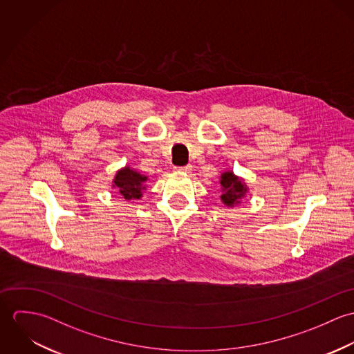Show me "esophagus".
I'll use <instances>...</instances> for the list:
<instances>
[{"mask_svg":"<svg viewBox=\"0 0 354 354\" xmlns=\"http://www.w3.org/2000/svg\"><path fill=\"white\" fill-rule=\"evenodd\" d=\"M177 171H191L192 170V166L191 165H185V166H177L174 167Z\"/></svg>","mask_w":354,"mask_h":354,"instance_id":"1","label":"esophagus"}]
</instances>
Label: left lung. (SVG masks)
Wrapping results in <instances>:
<instances>
[{
  "mask_svg": "<svg viewBox=\"0 0 354 354\" xmlns=\"http://www.w3.org/2000/svg\"><path fill=\"white\" fill-rule=\"evenodd\" d=\"M221 185L223 187V195L221 196V199L227 205H233L239 203V199H241L247 191L243 181L230 171L222 174Z\"/></svg>",
  "mask_w": 354,
  "mask_h": 354,
  "instance_id": "1",
  "label": "left lung"
}]
</instances>
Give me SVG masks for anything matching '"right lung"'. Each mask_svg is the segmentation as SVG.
<instances>
[{
  "instance_id": "1",
  "label": "right lung",
  "mask_w": 354,
  "mask_h": 354,
  "mask_svg": "<svg viewBox=\"0 0 354 354\" xmlns=\"http://www.w3.org/2000/svg\"><path fill=\"white\" fill-rule=\"evenodd\" d=\"M146 181V177L140 176L138 171L131 170L129 167H125L120 170L114 178V187L118 188L120 194L127 199H139L142 196L143 183Z\"/></svg>"
}]
</instances>
